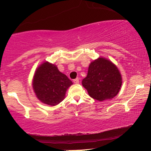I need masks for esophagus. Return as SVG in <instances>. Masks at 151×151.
I'll list each match as a JSON object with an SVG mask.
<instances>
[{"mask_svg":"<svg viewBox=\"0 0 151 151\" xmlns=\"http://www.w3.org/2000/svg\"><path fill=\"white\" fill-rule=\"evenodd\" d=\"M74 82L75 83V84H79V78H76L75 79H74Z\"/></svg>","mask_w":151,"mask_h":151,"instance_id":"obj_1","label":"esophagus"}]
</instances>
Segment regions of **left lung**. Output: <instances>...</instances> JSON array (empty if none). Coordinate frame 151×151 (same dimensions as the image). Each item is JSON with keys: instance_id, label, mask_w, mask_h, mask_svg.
I'll list each match as a JSON object with an SVG mask.
<instances>
[{"instance_id": "1", "label": "left lung", "mask_w": 151, "mask_h": 151, "mask_svg": "<svg viewBox=\"0 0 151 151\" xmlns=\"http://www.w3.org/2000/svg\"><path fill=\"white\" fill-rule=\"evenodd\" d=\"M91 97L102 101L115 97L122 84L117 67L110 60L99 58L91 62L87 76L81 81Z\"/></svg>"}]
</instances>
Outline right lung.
I'll use <instances>...</instances> for the list:
<instances>
[{
    "label": "right lung",
    "instance_id": "obj_1",
    "mask_svg": "<svg viewBox=\"0 0 151 151\" xmlns=\"http://www.w3.org/2000/svg\"><path fill=\"white\" fill-rule=\"evenodd\" d=\"M73 84L56 65L45 62L35 73L32 87L38 99L50 106L60 104L65 97L67 89Z\"/></svg>",
    "mask_w": 151,
    "mask_h": 151
}]
</instances>
